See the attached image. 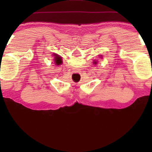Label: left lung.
I'll use <instances>...</instances> for the list:
<instances>
[{"label": "left lung", "instance_id": "1", "mask_svg": "<svg viewBox=\"0 0 152 152\" xmlns=\"http://www.w3.org/2000/svg\"><path fill=\"white\" fill-rule=\"evenodd\" d=\"M96 61H94V64H96Z\"/></svg>", "mask_w": 152, "mask_h": 152}]
</instances>
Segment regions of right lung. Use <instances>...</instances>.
<instances>
[{"mask_svg": "<svg viewBox=\"0 0 152 152\" xmlns=\"http://www.w3.org/2000/svg\"><path fill=\"white\" fill-rule=\"evenodd\" d=\"M55 56V64H57V65H60V64H61V57H60V56H58V55H54Z\"/></svg>", "mask_w": 152, "mask_h": 152, "instance_id": "obj_1", "label": "right lung"}]
</instances>
